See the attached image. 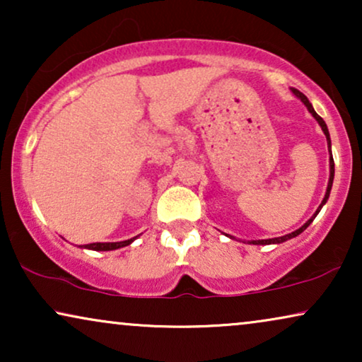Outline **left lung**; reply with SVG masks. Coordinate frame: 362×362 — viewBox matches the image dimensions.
<instances>
[{
	"instance_id": "8db88e82",
	"label": "left lung",
	"mask_w": 362,
	"mask_h": 362,
	"mask_svg": "<svg viewBox=\"0 0 362 362\" xmlns=\"http://www.w3.org/2000/svg\"><path fill=\"white\" fill-rule=\"evenodd\" d=\"M291 92L295 93L296 97L300 98L301 102L305 103V107L308 108V112L311 113V115L315 117V120L320 123V127H321V130H323V133H325V136H326V141H328V150H329V181H328V187H326V194H325V197H323V201H321V204H320V207L318 209H316V212L313 214V217H311V219H308L305 222L303 226L300 227V229H296L295 232H291V234H286V235H284V237H275V239H265V240H250V244H254V245H269V244H281V242H285V240H288V239H293V237H296V235H300L301 232H303L306 227H308L311 222H313V219L316 216H318V212L321 211V207H323L325 204H326V201H328V197H329V192H331V186H333V180H334V160H333V155H331V138H329V132H328V127H326V123H325V120L323 118H321L318 113L315 112V108H313V105H311L310 103V100L308 98H306V95H303V93H301L300 90H296V88H291Z\"/></svg>"
}]
</instances>
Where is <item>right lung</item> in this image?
Wrapping results in <instances>:
<instances>
[{"instance_id":"add662e5","label":"right lung","mask_w":362,"mask_h":362,"mask_svg":"<svg viewBox=\"0 0 362 362\" xmlns=\"http://www.w3.org/2000/svg\"><path fill=\"white\" fill-rule=\"evenodd\" d=\"M135 239L136 237H133V239H128V240H122V242H95V244H87L83 247L90 250H115V249H120V247L130 245Z\"/></svg>"}]
</instances>
